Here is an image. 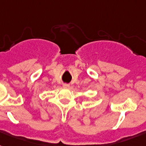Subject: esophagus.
<instances>
[{
    "label": "esophagus",
    "mask_w": 146,
    "mask_h": 146,
    "mask_svg": "<svg viewBox=\"0 0 146 146\" xmlns=\"http://www.w3.org/2000/svg\"><path fill=\"white\" fill-rule=\"evenodd\" d=\"M63 87H64V88H69V87H70V85L66 84V83H64V84H63Z\"/></svg>",
    "instance_id": "esophagus-1"
}]
</instances>
